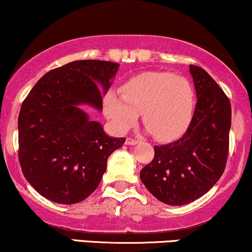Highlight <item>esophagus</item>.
I'll return each instance as SVG.
<instances>
[{
	"mask_svg": "<svg viewBox=\"0 0 252 252\" xmlns=\"http://www.w3.org/2000/svg\"><path fill=\"white\" fill-rule=\"evenodd\" d=\"M137 143H138V139H135L132 137H126V144H128V145H135Z\"/></svg>",
	"mask_w": 252,
	"mask_h": 252,
	"instance_id": "obj_1",
	"label": "esophagus"
}]
</instances>
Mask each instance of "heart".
<instances>
[{
  "label": "heart",
  "instance_id": "1",
  "mask_svg": "<svg viewBox=\"0 0 252 252\" xmlns=\"http://www.w3.org/2000/svg\"><path fill=\"white\" fill-rule=\"evenodd\" d=\"M196 94L192 83L171 72L147 71L124 83L122 94L110 90L103 99L105 116L118 134L137 121L139 113L159 141L181 137L192 122Z\"/></svg>",
  "mask_w": 252,
  "mask_h": 252
}]
</instances>
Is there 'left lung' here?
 I'll list each match as a JSON object with an SVG mask.
<instances>
[{"instance_id": "1", "label": "left lung", "mask_w": 252, "mask_h": 252, "mask_svg": "<svg viewBox=\"0 0 252 252\" xmlns=\"http://www.w3.org/2000/svg\"><path fill=\"white\" fill-rule=\"evenodd\" d=\"M197 103L192 122L180 139L155 145V156L141 170L147 189L160 202L183 205L213 188L225 169L229 154L231 104L201 66L190 64Z\"/></svg>"}]
</instances>
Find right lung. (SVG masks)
I'll use <instances>...</instances> for the list:
<instances>
[{"instance_id":"add662e5","label":"right lung","mask_w":252,"mask_h":252,"mask_svg":"<svg viewBox=\"0 0 252 252\" xmlns=\"http://www.w3.org/2000/svg\"><path fill=\"white\" fill-rule=\"evenodd\" d=\"M118 63L74 61L48 71L26 97L19 115V160L26 180L42 196L74 204L98 187L108 157L126 142L109 137L77 107L101 110Z\"/></svg>"}]
</instances>
